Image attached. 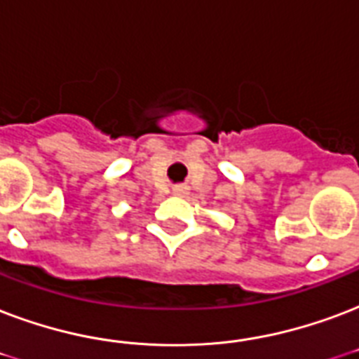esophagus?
Instances as JSON below:
<instances>
[{"label":"esophagus","instance_id":"esophagus-1","mask_svg":"<svg viewBox=\"0 0 359 359\" xmlns=\"http://www.w3.org/2000/svg\"><path fill=\"white\" fill-rule=\"evenodd\" d=\"M173 194L175 196H186V194H188V186H182V184L175 186Z\"/></svg>","mask_w":359,"mask_h":359}]
</instances>
